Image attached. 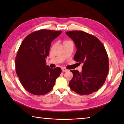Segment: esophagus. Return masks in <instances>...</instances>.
I'll return each instance as SVG.
<instances>
[{"label":"esophagus","mask_w":124,"mask_h":124,"mask_svg":"<svg viewBox=\"0 0 124 124\" xmlns=\"http://www.w3.org/2000/svg\"><path fill=\"white\" fill-rule=\"evenodd\" d=\"M62 70L63 72H68V70H67V69L65 68H62Z\"/></svg>","instance_id":"obj_1"}]
</instances>
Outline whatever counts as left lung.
Instances as JSON below:
<instances>
[{
    "label": "left lung",
    "instance_id": "left-lung-1",
    "mask_svg": "<svg viewBox=\"0 0 124 124\" xmlns=\"http://www.w3.org/2000/svg\"><path fill=\"white\" fill-rule=\"evenodd\" d=\"M77 47L74 60L82 63V71L71 70L73 77L69 85L80 95H90L104 84L109 71L108 54L97 37L80 31L67 32Z\"/></svg>",
    "mask_w": 124,
    "mask_h": 124
}]
</instances>
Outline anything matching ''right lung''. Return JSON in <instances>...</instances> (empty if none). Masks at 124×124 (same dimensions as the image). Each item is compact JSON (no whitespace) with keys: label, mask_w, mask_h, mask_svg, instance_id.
Listing matches in <instances>:
<instances>
[{"label":"right lung","mask_w":124,"mask_h":124,"mask_svg":"<svg viewBox=\"0 0 124 124\" xmlns=\"http://www.w3.org/2000/svg\"><path fill=\"white\" fill-rule=\"evenodd\" d=\"M62 31L40 29L27 35L15 58L16 72L23 86L35 95L47 93L53 89L62 70L46 66L51 42Z\"/></svg>","instance_id":"add662e5"}]
</instances>
